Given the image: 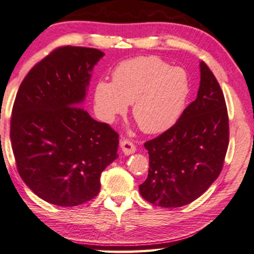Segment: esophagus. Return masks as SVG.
Here are the masks:
<instances>
[{
    "instance_id": "34e87169",
    "label": "esophagus",
    "mask_w": 254,
    "mask_h": 254,
    "mask_svg": "<svg viewBox=\"0 0 254 254\" xmlns=\"http://www.w3.org/2000/svg\"><path fill=\"white\" fill-rule=\"evenodd\" d=\"M121 145V148H122L123 153L126 155H130V154H133L135 152V146L132 141L130 140H127V139H123V140H121L120 142Z\"/></svg>"
}]
</instances>
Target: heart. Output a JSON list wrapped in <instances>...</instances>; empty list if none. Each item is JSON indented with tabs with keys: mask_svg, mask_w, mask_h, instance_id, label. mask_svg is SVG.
<instances>
[{
	"mask_svg": "<svg viewBox=\"0 0 254 254\" xmlns=\"http://www.w3.org/2000/svg\"><path fill=\"white\" fill-rule=\"evenodd\" d=\"M113 83L96 81L93 100L107 123L127 113L142 131L161 133L178 122L190 94V80L182 67H171L158 56H139L121 62L113 70Z\"/></svg>",
	"mask_w": 254,
	"mask_h": 254,
	"instance_id": "1",
	"label": "heart"
}]
</instances>
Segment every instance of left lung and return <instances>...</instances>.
I'll list each match as a JSON object with an SVG mask.
<instances>
[{
  "instance_id": "1",
  "label": "left lung",
  "mask_w": 254,
  "mask_h": 254,
  "mask_svg": "<svg viewBox=\"0 0 254 254\" xmlns=\"http://www.w3.org/2000/svg\"><path fill=\"white\" fill-rule=\"evenodd\" d=\"M229 145V120L223 92L209 67L200 62L197 99L178 122L145 142L148 176L139 185L153 205L174 208L199 198L222 170Z\"/></svg>"
}]
</instances>
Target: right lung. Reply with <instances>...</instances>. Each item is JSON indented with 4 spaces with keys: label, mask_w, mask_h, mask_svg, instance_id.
Segmentation results:
<instances>
[{
    "label": "right lung",
    "mask_w": 254,
    "mask_h": 254,
    "mask_svg": "<svg viewBox=\"0 0 254 254\" xmlns=\"http://www.w3.org/2000/svg\"><path fill=\"white\" fill-rule=\"evenodd\" d=\"M103 55L95 48H56L32 67L17 92L10 124L17 170L53 205L94 198L101 173L119 158L117 132L79 107Z\"/></svg>",
    "instance_id": "right-lung-1"
}]
</instances>
